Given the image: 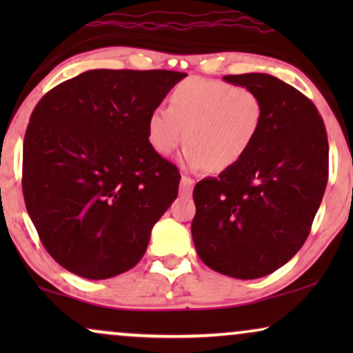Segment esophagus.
<instances>
[{
    "instance_id": "1",
    "label": "esophagus",
    "mask_w": 353,
    "mask_h": 353,
    "mask_svg": "<svg viewBox=\"0 0 353 353\" xmlns=\"http://www.w3.org/2000/svg\"><path fill=\"white\" fill-rule=\"evenodd\" d=\"M192 186H194V180L191 176L183 175L181 176V183H180V194L181 196H190L192 191Z\"/></svg>"
}]
</instances>
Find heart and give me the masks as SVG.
Segmentation results:
<instances>
[{"label":"heart","instance_id":"heart-1","mask_svg":"<svg viewBox=\"0 0 353 353\" xmlns=\"http://www.w3.org/2000/svg\"><path fill=\"white\" fill-rule=\"evenodd\" d=\"M262 120L263 105L255 91L225 80L191 77L173 88L168 108L149 115L148 139L154 151L168 156L185 138V165L223 172L249 152Z\"/></svg>","mask_w":353,"mask_h":353}]
</instances>
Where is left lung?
Listing matches in <instances>:
<instances>
[{"instance_id": "8db88e82", "label": "left lung", "mask_w": 353, "mask_h": 353, "mask_svg": "<svg viewBox=\"0 0 353 353\" xmlns=\"http://www.w3.org/2000/svg\"><path fill=\"white\" fill-rule=\"evenodd\" d=\"M223 80L257 93L262 127L236 165L197 183L191 233L207 267L255 279L288 263L305 243L326 190L327 134L315 104L276 77Z\"/></svg>"}]
</instances>
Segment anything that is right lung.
I'll return each mask as SVG.
<instances>
[{
	"mask_svg": "<svg viewBox=\"0 0 353 353\" xmlns=\"http://www.w3.org/2000/svg\"><path fill=\"white\" fill-rule=\"evenodd\" d=\"M185 77L88 70L33 109L23 138V199L41 244L70 273L108 279L146 252L181 178L149 144L148 119Z\"/></svg>",
	"mask_w": 353,
	"mask_h": 353,
	"instance_id": "obj_1",
	"label": "right lung"
}]
</instances>
